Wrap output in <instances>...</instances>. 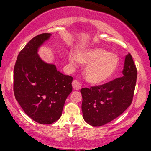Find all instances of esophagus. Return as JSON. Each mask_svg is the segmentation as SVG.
Segmentation results:
<instances>
[{"instance_id":"obj_1","label":"esophagus","mask_w":151,"mask_h":151,"mask_svg":"<svg viewBox=\"0 0 151 151\" xmlns=\"http://www.w3.org/2000/svg\"><path fill=\"white\" fill-rule=\"evenodd\" d=\"M72 86L74 90H79L81 89V85L77 80H74L72 81Z\"/></svg>"}]
</instances>
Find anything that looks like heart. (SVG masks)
<instances>
[{"label": "heart", "instance_id": "obj_1", "mask_svg": "<svg viewBox=\"0 0 151 151\" xmlns=\"http://www.w3.org/2000/svg\"><path fill=\"white\" fill-rule=\"evenodd\" d=\"M77 60L86 65L85 77L92 84H100L108 81L115 74L119 65V58L116 54L98 47L79 50L75 56L70 54L69 62L71 65H75Z\"/></svg>", "mask_w": 151, "mask_h": 151}]
</instances>
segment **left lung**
Segmentation results:
<instances>
[{"label": "left lung", "mask_w": 151, "mask_h": 151, "mask_svg": "<svg viewBox=\"0 0 151 151\" xmlns=\"http://www.w3.org/2000/svg\"><path fill=\"white\" fill-rule=\"evenodd\" d=\"M123 77L103 85L80 90L83 118L92 126L108 124L131 105L137 79V70L131 54L126 56Z\"/></svg>", "instance_id": "1"}]
</instances>
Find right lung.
I'll return each instance as SVG.
<instances>
[{
	"label": "right lung",
	"mask_w": 151,
	"mask_h": 151,
	"mask_svg": "<svg viewBox=\"0 0 151 151\" xmlns=\"http://www.w3.org/2000/svg\"><path fill=\"white\" fill-rule=\"evenodd\" d=\"M51 36L42 33L32 38L19 53L13 74L15 99L25 113L41 124H51L60 119L72 91L73 78L43 61L37 53Z\"/></svg>",
	"instance_id": "1"
}]
</instances>
